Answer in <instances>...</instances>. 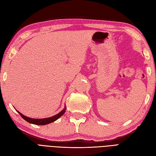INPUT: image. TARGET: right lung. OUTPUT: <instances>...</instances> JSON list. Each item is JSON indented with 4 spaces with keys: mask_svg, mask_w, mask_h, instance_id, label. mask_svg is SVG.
I'll return each instance as SVG.
<instances>
[{
    "mask_svg": "<svg viewBox=\"0 0 156 156\" xmlns=\"http://www.w3.org/2000/svg\"><path fill=\"white\" fill-rule=\"evenodd\" d=\"M66 105H65L64 108L59 113H58V114H56V115H54L53 116H51L49 118H45V119H32V118H29V117H27L25 115H23L18 111H17L18 112L19 114L21 116L23 119L25 120L27 122H29V123L35 124V125H46V124L52 123V122H53L57 119H58L60 116H62L64 114V112H66Z\"/></svg>",
    "mask_w": 156,
    "mask_h": 156,
    "instance_id": "1",
    "label": "right lung"
}]
</instances>
